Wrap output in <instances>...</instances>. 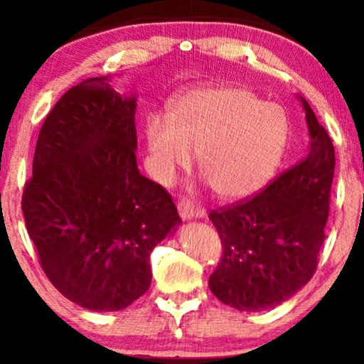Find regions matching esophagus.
Instances as JSON below:
<instances>
[{
  "label": "esophagus",
  "mask_w": 364,
  "mask_h": 364,
  "mask_svg": "<svg viewBox=\"0 0 364 364\" xmlns=\"http://www.w3.org/2000/svg\"><path fill=\"white\" fill-rule=\"evenodd\" d=\"M178 213L183 220H192V218H202L203 217V208L196 207L191 202H178Z\"/></svg>",
  "instance_id": "obj_1"
}]
</instances>
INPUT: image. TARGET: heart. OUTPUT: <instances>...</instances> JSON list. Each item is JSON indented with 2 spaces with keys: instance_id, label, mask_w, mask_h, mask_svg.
<instances>
[{
  "instance_id": "1",
  "label": "heart",
  "mask_w": 364,
  "mask_h": 364,
  "mask_svg": "<svg viewBox=\"0 0 364 364\" xmlns=\"http://www.w3.org/2000/svg\"><path fill=\"white\" fill-rule=\"evenodd\" d=\"M290 122L278 104L238 86L197 87L177 97L168 117L152 116L146 144L154 172L172 181L192 164L212 191L240 200L265 187L285 156Z\"/></svg>"
}]
</instances>
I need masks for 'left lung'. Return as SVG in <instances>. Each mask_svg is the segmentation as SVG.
<instances>
[{
    "label": "left lung",
    "instance_id": "1",
    "mask_svg": "<svg viewBox=\"0 0 364 364\" xmlns=\"http://www.w3.org/2000/svg\"><path fill=\"white\" fill-rule=\"evenodd\" d=\"M310 146L305 157L250 200L212 210L223 257L210 291L238 311H260L310 282L325 240L335 149L303 97Z\"/></svg>",
    "mask_w": 364,
    "mask_h": 364
}]
</instances>
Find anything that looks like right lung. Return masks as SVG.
<instances>
[{
  "label": "right lung",
  "mask_w": 364,
  "mask_h": 364,
  "mask_svg": "<svg viewBox=\"0 0 364 364\" xmlns=\"http://www.w3.org/2000/svg\"><path fill=\"white\" fill-rule=\"evenodd\" d=\"M111 76L69 89L36 142L23 215L49 282L92 311L132 305L152 282L151 253L182 220L137 167V96Z\"/></svg>",
  "instance_id": "right-lung-1"
}]
</instances>
